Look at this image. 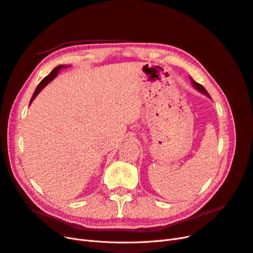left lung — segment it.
Masks as SVG:
<instances>
[{
  "label": "left lung",
  "mask_w": 253,
  "mask_h": 253,
  "mask_svg": "<svg viewBox=\"0 0 253 253\" xmlns=\"http://www.w3.org/2000/svg\"><path fill=\"white\" fill-rule=\"evenodd\" d=\"M191 79V82H192V85H193V87L195 88V89H197L198 91H200V93H202V94H204V95H206L207 97H210V95L208 94V91L206 90V88L202 85V84H200V83H197V82H195L192 78H190Z\"/></svg>",
  "instance_id": "left-lung-1"
}]
</instances>
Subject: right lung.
I'll return each mask as SVG.
<instances>
[{
	"label": "right lung",
	"instance_id": "obj_1",
	"mask_svg": "<svg viewBox=\"0 0 253 253\" xmlns=\"http://www.w3.org/2000/svg\"><path fill=\"white\" fill-rule=\"evenodd\" d=\"M65 67H67V65H59V66L55 67V68H53V70H52V72H50V74H49L48 76H46V77H45V78L39 83V85L37 86V88H36V90H35V93H34L32 99H30L29 105L32 104V102L34 101V99H35L38 95H39L40 91H41L45 86H46L48 83H50L53 79H55V78L57 77V75H58L59 71H61V70H62V68H65Z\"/></svg>",
	"mask_w": 253,
	"mask_h": 253
}]
</instances>
